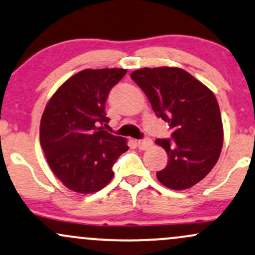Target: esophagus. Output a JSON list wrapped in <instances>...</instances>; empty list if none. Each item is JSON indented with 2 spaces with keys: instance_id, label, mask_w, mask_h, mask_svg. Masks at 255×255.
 Instances as JSON below:
<instances>
[{
  "instance_id": "1",
  "label": "esophagus",
  "mask_w": 255,
  "mask_h": 255,
  "mask_svg": "<svg viewBox=\"0 0 255 255\" xmlns=\"http://www.w3.org/2000/svg\"><path fill=\"white\" fill-rule=\"evenodd\" d=\"M137 145H138V148L140 150H146L148 148H150L152 145V140L150 138H144V139H139L138 142H137Z\"/></svg>"
}]
</instances>
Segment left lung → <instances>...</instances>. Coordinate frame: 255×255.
<instances>
[{"mask_svg":"<svg viewBox=\"0 0 255 255\" xmlns=\"http://www.w3.org/2000/svg\"><path fill=\"white\" fill-rule=\"evenodd\" d=\"M150 101L155 115L172 128L173 139H156L168 163L156 173L172 190H186L204 179L218 161L223 124L216 97L184 69L142 68L131 74Z\"/></svg>","mask_w":255,"mask_h":255,"instance_id":"1","label":"left lung"}]
</instances>
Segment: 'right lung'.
I'll return each instance as SVG.
<instances>
[{
  "label": "right lung",
  "instance_id": "right-lung-1",
  "mask_svg": "<svg viewBox=\"0 0 255 255\" xmlns=\"http://www.w3.org/2000/svg\"><path fill=\"white\" fill-rule=\"evenodd\" d=\"M127 69H85L55 92L40 121V145L51 170L77 193L98 192L112 180V167L128 140L107 132L105 103ZM106 125V124H105Z\"/></svg>",
  "mask_w": 255,
  "mask_h": 255
}]
</instances>
